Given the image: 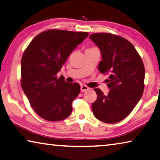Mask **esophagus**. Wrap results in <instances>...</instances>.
Returning <instances> with one entry per match:
<instances>
[{
  "mask_svg": "<svg viewBox=\"0 0 160 160\" xmlns=\"http://www.w3.org/2000/svg\"><path fill=\"white\" fill-rule=\"evenodd\" d=\"M88 89H89V88L86 86V85H81V86H80V90H81V91H82V92L87 91Z\"/></svg>",
  "mask_w": 160,
  "mask_h": 160,
  "instance_id": "esophagus-1",
  "label": "esophagus"
}]
</instances>
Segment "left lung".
I'll list each match as a JSON object with an SVG mask.
<instances>
[{
  "mask_svg": "<svg viewBox=\"0 0 160 160\" xmlns=\"http://www.w3.org/2000/svg\"><path fill=\"white\" fill-rule=\"evenodd\" d=\"M101 51L102 60L98 69L109 75L108 95L95 88L97 100L92 105L95 117L107 123L124 119L143 95L145 69L135 47L124 38L108 33H96L89 37Z\"/></svg>",
  "mask_w": 160,
  "mask_h": 160,
  "instance_id": "obj_1",
  "label": "left lung"
}]
</instances>
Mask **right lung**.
<instances>
[{"instance_id":"obj_1","label":"right lung","mask_w":160,"mask_h":160,"mask_svg":"<svg viewBox=\"0 0 160 160\" xmlns=\"http://www.w3.org/2000/svg\"><path fill=\"white\" fill-rule=\"evenodd\" d=\"M89 35L52 29L42 32L28 44L21 58V87L31 106L40 117L50 121L68 118L80 85L57 78L67 59Z\"/></svg>"}]
</instances>
